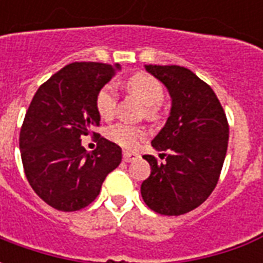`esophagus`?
<instances>
[{
	"label": "esophagus",
	"instance_id": "obj_1",
	"mask_svg": "<svg viewBox=\"0 0 263 263\" xmlns=\"http://www.w3.org/2000/svg\"><path fill=\"white\" fill-rule=\"evenodd\" d=\"M122 156H124V160H125V162H132V160L137 159L138 154L137 152H131V151H124Z\"/></svg>",
	"mask_w": 263,
	"mask_h": 263
}]
</instances>
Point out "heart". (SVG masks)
Returning <instances> with one entry per match:
<instances>
[{
    "instance_id": "b5f03b06",
    "label": "heart",
    "mask_w": 263,
    "mask_h": 263,
    "mask_svg": "<svg viewBox=\"0 0 263 263\" xmlns=\"http://www.w3.org/2000/svg\"><path fill=\"white\" fill-rule=\"evenodd\" d=\"M125 87L128 91L135 94L141 98L146 107H145V115L148 118H156L159 115V104L163 100L165 91L163 86L160 84L158 79L146 73H135L125 81ZM118 103V96L112 84H105L98 90L96 96V109L98 115L103 120H109L115 114ZM107 138L122 148H135L138 142L146 137L145 128L126 122H117L107 129Z\"/></svg>"
}]
</instances>
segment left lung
I'll return each instance as SVG.
<instances>
[{"label": "left lung", "mask_w": 263, "mask_h": 263, "mask_svg": "<svg viewBox=\"0 0 263 263\" xmlns=\"http://www.w3.org/2000/svg\"><path fill=\"white\" fill-rule=\"evenodd\" d=\"M172 98L165 126L154 138L158 162L143 155L151 176L141 184L145 204L155 213L182 215L203 204L214 190L226 159L230 128L213 88L182 66H145Z\"/></svg>", "instance_id": "left-lung-1"}]
</instances>
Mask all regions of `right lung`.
Segmentation results:
<instances>
[{"label":"right lung","instance_id":"obj_1","mask_svg":"<svg viewBox=\"0 0 263 263\" xmlns=\"http://www.w3.org/2000/svg\"><path fill=\"white\" fill-rule=\"evenodd\" d=\"M120 65L76 62L37 88L20 134L22 165L33 192L59 211H77L92 203L104 179L121 163L117 143L100 138L87 152L81 137L100 125L96 96Z\"/></svg>","mask_w":263,"mask_h":263}]
</instances>
